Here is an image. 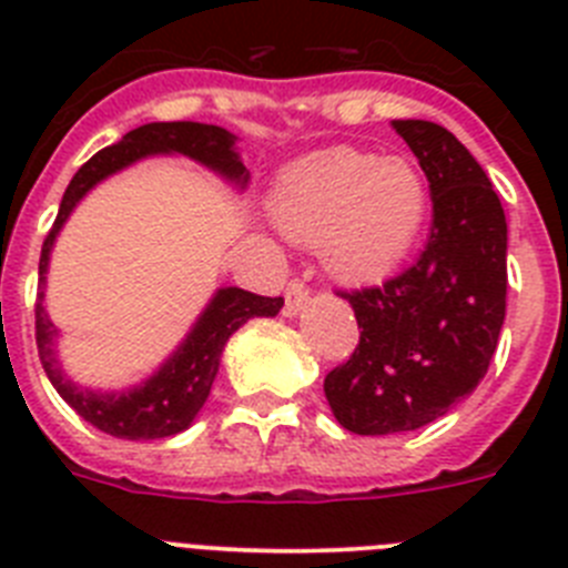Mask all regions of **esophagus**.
<instances>
[{
  "label": "esophagus",
  "instance_id": "obj_1",
  "mask_svg": "<svg viewBox=\"0 0 568 568\" xmlns=\"http://www.w3.org/2000/svg\"><path fill=\"white\" fill-rule=\"evenodd\" d=\"M284 298H287V304H284V315H287V318H293V315H298L301 310L307 307V301H310L307 284L298 278H293L287 284V295H284Z\"/></svg>",
  "mask_w": 568,
  "mask_h": 568
}]
</instances>
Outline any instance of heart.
<instances>
[{
  "instance_id": "1",
  "label": "heart",
  "mask_w": 568,
  "mask_h": 568,
  "mask_svg": "<svg viewBox=\"0 0 568 568\" xmlns=\"http://www.w3.org/2000/svg\"><path fill=\"white\" fill-rule=\"evenodd\" d=\"M429 213V187L406 155L329 148L287 164L270 215L295 244L321 247L333 275L381 281L404 264Z\"/></svg>"
}]
</instances>
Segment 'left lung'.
<instances>
[{
    "label": "left lung",
    "instance_id": "1",
    "mask_svg": "<svg viewBox=\"0 0 568 568\" xmlns=\"http://www.w3.org/2000/svg\"><path fill=\"white\" fill-rule=\"evenodd\" d=\"M393 128L426 173L433 230L384 287L341 293L361 341L324 378V395L355 435L413 433L475 393L506 315V215L484 168L440 124Z\"/></svg>",
    "mask_w": 568,
    "mask_h": 568
}]
</instances>
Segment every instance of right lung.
Here are the masks:
<instances>
[{
  "label": "right lung",
  "mask_w": 568,
  "mask_h": 568,
  "mask_svg": "<svg viewBox=\"0 0 568 568\" xmlns=\"http://www.w3.org/2000/svg\"><path fill=\"white\" fill-rule=\"evenodd\" d=\"M235 139L230 130L215 128L202 122H150L142 128L130 130L122 135V142L99 150L88 164L79 168V173L70 179L68 190L59 204V215L48 239L42 244V258H39V295H37V346L42 358L44 373L57 393L68 400L88 424H93L102 433L124 440H155L170 438V435L184 433L202 413L204 400L210 395L215 375H219V361H222L224 344L230 335L247 324L250 318H273L284 307V298H264V295L247 293L241 287L215 290L207 307L195 318L184 341L173 349L153 375L142 384L128 386V389H90L79 386L64 375L62 364L57 358L59 329L53 327L48 310H44V281H48L50 250L57 244L59 230L70 219L90 190L99 182L110 179L119 170L130 164L150 159V155H187L193 162L204 164L207 170L219 173L235 184L239 190L247 187L250 173L241 162Z\"/></svg>",
  "instance_id": "right-lung-1"
}]
</instances>
